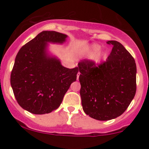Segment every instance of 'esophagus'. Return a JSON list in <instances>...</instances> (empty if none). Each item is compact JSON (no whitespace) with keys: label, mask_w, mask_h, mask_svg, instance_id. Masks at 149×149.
<instances>
[{"label":"esophagus","mask_w":149,"mask_h":149,"mask_svg":"<svg viewBox=\"0 0 149 149\" xmlns=\"http://www.w3.org/2000/svg\"><path fill=\"white\" fill-rule=\"evenodd\" d=\"M80 72H78V74H77V80L79 79V76H80Z\"/></svg>","instance_id":"esophagus-1"}]
</instances>
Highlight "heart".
<instances>
[{
  "label": "heart",
  "instance_id": "b5f03b06",
  "mask_svg": "<svg viewBox=\"0 0 149 149\" xmlns=\"http://www.w3.org/2000/svg\"><path fill=\"white\" fill-rule=\"evenodd\" d=\"M102 46L97 43H92L86 47L83 51L84 54L88 57H92V59L96 64H99L104 59H105L108 56V52L105 49L100 50Z\"/></svg>",
  "mask_w": 149,
  "mask_h": 149
}]
</instances>
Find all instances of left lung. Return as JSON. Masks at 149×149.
I'll list each match as a JSON object with an SVG mask.
<instances>
[{"mask_svg": "<svg viewBox=\"0 0 149 149\" xmlns=\"http://www.w3.org/2000/svg\"><path fill=\"white\" fill-rule=\"evenodd\" d=\"M107 60L96 66L94 61L78 63L80 95L84 112L98 120H109L122 115L136 93V66L134 58L116 40Z\"/></svg>", "mask_w": 149, "mask_h": 149, "instance_id": "1", "label": "left lung"}]
</instances>
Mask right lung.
<instances>
[{"instance_id": "add662e5", "label": "right lung", "mask_w": 149, "mask_h": 149, "mask_svg": "<svg viewBox=\"0 0 149 149\" xmlns=\"http://www.w3.org/2000/svg\"><path fill=\"white\" fill-rule=\"evenodd\" d=\"M66 38V34L44 31L22 46L17 54L10 84L17 102L27 111L45 114L56 110L76 80L78 67H64L47 52L48 43L62 44Z\"/></svg>"}]
</instances>
